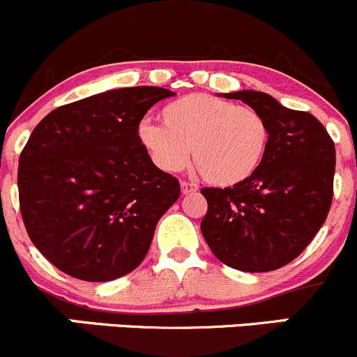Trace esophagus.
I'll return each instance as SVG.
<instances>
[{
  "mask_svg": "<svg viewBox=\"0 0 357 357\" xmlns=\"http://www.w3.org/2000/svg\"><path fill=\"white\" fill-rule=\"evenodd\" d=\"M198 191V185H195V183H190V181H183L181 183V193L183 195H193Z\"/></svg>",
  "mask_w": 357,
  "mask_h": 357,
  "instance_id": "1",
  "label": "esophagus"
}]
</instances>
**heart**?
<instances>
[{"mask_svg":"<svg viewBox=\"0 0 357 357\" xmlns=\"http://www.w3.org/2000/svg\"><path fill=\"white\" fill-rule=\"evenodd\" d=\"M162 125L144 121L137 137L164 172L186 166L190 152L202 174L215 186H234L258 171L268 149L270 130L250 106H234L207 93H190L160 111Z\"/></svg>","mask_w":357,"mask_h":357,"instance_id":"b5f03b06","label":"heart"}]
</instances>
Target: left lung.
Listing matches in <instances>:
<instances>
[{"instance_id":"left-lung-1","label":"left lung","mask_w":357,"mask_h":357,"mask_svg":"<svg viewBox=\"0 0 357 357\" xmlns=\"http://www.w3.org/2000/svg\"><path fill=\"white\" fill-rule=\"evenodd\" d=\"M257 109L270 130L258 171L232 188H204L207 215L200 229L212 253L227 267L270 272L294 260L328 215L335 147L310 112L284 107L257 90L220 93Z\"/></svg>"}]
</instances>
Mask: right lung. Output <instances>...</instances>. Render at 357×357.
<instances>
[{
  "mask_svg": "<svg viewBox=\"0 0 357 357\" xmlns=\"http://www.w3.org/2000/svg\"><path fill=\"white\" fill-rule=\"evenodd\" d=\"M160 87H126L51 111L18 160V197L37 250L61 272L107 282L142 264L179 183L137 137Z\"/></svg>",
  "mask_w": 357,
  "mask_h": 357,
  "instance_id": "obj_1",
  "label": "right lung"
}]
</instances>
